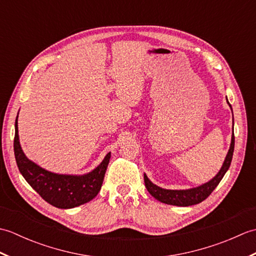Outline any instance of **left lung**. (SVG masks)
<instances>
[{
	"label": "left lung",
	"mask_w": 256,
	"mask_h": 256,
	"mask_svg": "<svg viewBox=\"0 0 256 256\" xmlns=\"http://www.w3.org/2000/svg\"><path fill=\"white\" fill-rule=\"evenodd\" d=\"M226 102L232 110V106L229 103V101H228V98H226ZM232 116H233V112H232ZM233 150H234V133H233V128H232L230 148L228 150V154L226 156L224 164H222L218 174H216L214 178L210 179L209 182L200 184V186L189 188V189H165L152 182L148 179V177L146 176V174H144L145 187L155 199L160 201L162 204L178 206H188L197 204L209 197V194L214 192L216 187L218 186L219 182H221V179L226 175V172H228V170H229V167L231 165Z\"/></svg>",
	"instance_id": "1"
}]
</instances>
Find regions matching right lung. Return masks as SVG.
<instances>
[{
  "label": "right lung",
  "mask_w": 256,
  "mask_h": 256,
  "mask_svg": "<svg viewBox=\"0 0 256 256\" xmlns=\"http://www.w3.org/2000/svg\"><path fill=\"white\" fill-rule=\"evenodd\" d=\"M18 118L15 121L14 138L15 160L22 176L30 187L48 204L59 209L74 208L94 199L101 189L111 153H108L94 170L82 175L50 172L27 158L24 154L20 144Z\"/></svg>",
  "instance_id": "add662e5"
}]
</instances>
